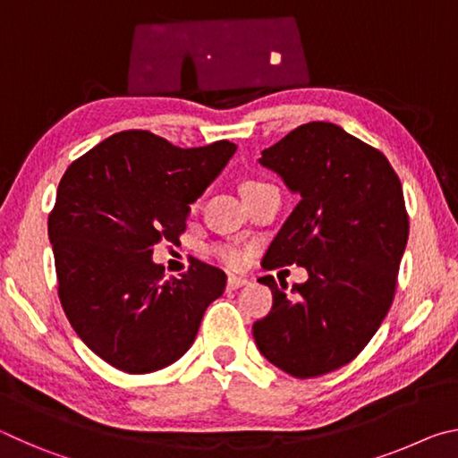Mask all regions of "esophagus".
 <instances>
[{
    "label": "esophagus",
    "instance_id": "1",
    "mask_svg": "<svg viewBox=\"0 0 458 458\" xmlns=\"http://www.w3.org/2000/svg\"><path fill=\"white\" fill-rule=\"evenodd\" d=\"M248 281H246V278L244 276H236V275H230L228 276V289H232V291H234V289H240V286H244Z\"/></svg>",
    "mask_w": 458,
    "mask_h": 458
}]
</instances>
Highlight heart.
<instances>
[{
	"label": "heart",
	"mask_w": 458,
	"mask_h": 458,
	"mask_svg": "<svg viewBox=\"0 0 458 458\" xmlns=\"http://www.w3.org/2000/svg\"><path fill=\"white\" fill-rule=\"evenodd\" d=\"M259 185H262V183H260V182H246V183L242 185V190H244V191H250V190H254V188H259ZM191 208H193V210H196L198 201H196V204H193ZM212 254L222 262V265H226V267H230V268H236V267H240V265H242V262H244V252L240 250L238 246L230 244V242H218V244H214V246H212Z\"/></svg>",
	"instance_id": "1"
}]
</instances>
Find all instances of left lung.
Masks as SVG:
<instances>
[{"instance_id": "obj_1", "label": "left lung", "mask_w": 458, "mask_h": 458, "mask_svg": "<svg viewBox=\"0 0 458 458\" xmlns=\"http://www.w3.org/2000/svg\"><path fill=\"white\" fill-rule=\"evenodd\" d=\"M259 161L301 196L262 267L299 265L309 278L291 294L275 276L259 278L273 307L252 335L286 374H329L358 358L390 311L410 230L402 183L382 151L323 121L291 131Z\"/></svg>"}]
</instances>
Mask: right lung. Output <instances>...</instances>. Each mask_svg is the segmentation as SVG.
I'll return each mask as SVG.
<instances>
[{"mask_svg":"<svg viewBox=\"0 0 458 458\" xmlns=\"http://www.w3.org/2000/svg\"><path fill=\"white\" fill-rule=\"evenodd\" d=\"M236 151L224 139L182 149L149 131H121L62 175L48 236L58 297L72 329L100 360L151 374L190 350L224 270L191 260L165 281L151 260L161 240L177 242L190 204Z\"/></svg>","mask_w":458,"mask_h":458,"instance_id":"right-lung-1","label":"right lung"}]
</instances>
